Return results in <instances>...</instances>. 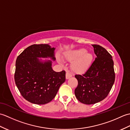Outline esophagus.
I'll return each instance as SVG.
<instances>
[{
  "instance_id": "obj_1",
  "label": "esophagus",
  "mask_w": 130,
  "mask_h": 130,
  "mask_svg": "<svg viewBox=\"0 0 130 130\" xmlns=\"http://www.w3.org/2000/svg\"><path fill=\"white\" fill-rule=\"evenodd\" d=\"M71 76H72V75L69 73L68 71H67V73H66V79H69L70 78H71Z\"/></svg>"
}]
</instances>
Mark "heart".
Wrapping results in <instances>:
<instances>
[{"label":"heart","mask_w":130,"mask_h":130,"mask_svg":"<svg viewBox=\"0 0 130 130\" xmlns=\"http://www.w3.org/2000/svg\"><path fill=\"white\" fill-rule=\"evenodd\" d=\"M65 59L69 61H72L70 67L73 71L76 73H82L90 67L93 56L85 49L80 48L67 52L65 55Z\"/></svg>","instance_id":"b5f03b06"}]
</instances>
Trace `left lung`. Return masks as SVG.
<instances>
[{"mask_svg":"<svg viewBox=\"0 0 130 130\" xmlns=\"http://www.w3.org/2000/svg\"><path fill=\"white\" fill-rule=\"evenodd\" d=\"M96 57L83 75H75L78 86L75 95L85 104H93L103 100L108 95L115 80L114 63L111 55L103 47L92 45Z\"/></svg>","mask_w":130,"mask_h":130,"instance_id":"8db88e82","label":"left lung"}]
</instances>
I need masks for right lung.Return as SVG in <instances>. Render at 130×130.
Segmentation results:
<instances>
[{"instance_id":"add662e5","label":"right lung","mask_w":130,"mask_h":130,"mask_svg":"<svg viewBox=\"0 0 130 130\" xmlns=\"http://www.w3.org/2000/svg\"><path fill=\"white\" fill-rule=\"evenodd\" d=\"M55 48L48 44L32 45L17 58L14 80L23 97L32 103L45 104L51 102L65 81V71L56 72L51 60L42 61L38 57L55 60Z\"/></svg>"}]
</instances>
